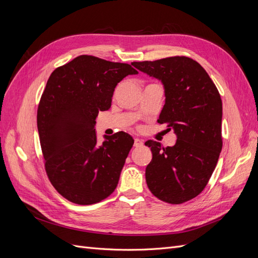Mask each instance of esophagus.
<instances>
[{
	"label": "esophagus",
	"instance_id": "34e87169",
	"mask_svg": "<svg viewBox=\"0 0 258 258\" xmlns=\"http://www.w3.org/2000/svg\"><path fill=\"white\" fill-rule=\"evenodd\" d=\"M143 145V141L140 139H135V146L136 147H141Z\"/></svg>",
	"mask_w": 258,
	"mask_h": 258
}]
</instances>
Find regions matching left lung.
Wrapping results in <instances>:
<instances>
[{
    "label": "left lung",
    "instance_id": "left-lung-1",
    "mask_svg": "<svg viewBox=\"0 0 258 258\" xmlns=\"http://www.w3.org/2000/svg\"><path fill=\"white\" fill-rule=\"evenodd\" d=\"M165 86L166 103L158 122L177 136L174 146L148 140L152 161L145 170L148 189L159 200L181 205L205 189L223 147L222 99L197 61L185 56L134 62ZM170 128V129H171Z\"/></svg>",
    "mask_w": 258,
    "mask_h": 258
}]
</instances>
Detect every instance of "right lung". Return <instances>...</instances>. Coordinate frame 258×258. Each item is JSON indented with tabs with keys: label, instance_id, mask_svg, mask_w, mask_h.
I'll return each mask as SVG.
<instances>
[{
	"label": "right lung",
	"instance_id": "right-lung-1",
	"mask_svg": "<svg viewBox=\"0 0 258 258\" xmlns=\"http://www.w3.org/2000/svg\"><path fill=\"white\" fill-rule=\"evenodd\" d=\"M137 73L128 63L82 54L49 76L36 117L45 171L73 204H97L118 184L135 140L119 131L98 145L96 117L111 107L116 85Z\"/></svg>",
	"mask_w": 258,
	"mask_h": 258
}]
</instances>
